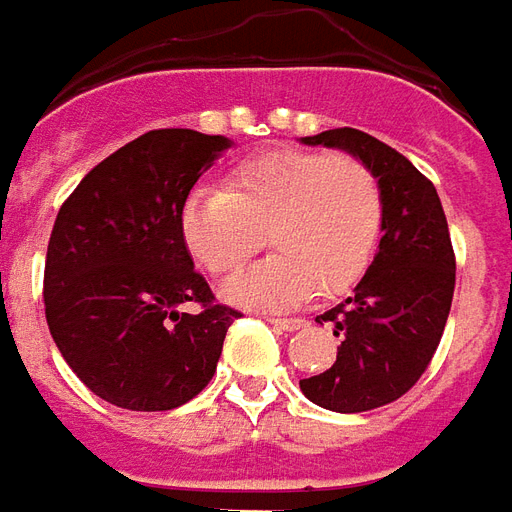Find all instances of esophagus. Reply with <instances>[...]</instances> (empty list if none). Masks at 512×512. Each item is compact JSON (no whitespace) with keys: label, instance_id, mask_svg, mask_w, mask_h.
Masks as SVG:
<instances>
[{"label":"esophagus","instance_id":"34e87169","mask_svg":"<svg viewBox=\"0 0 512 512\" xmlns=\"http://www.w3.org/2000/svg\"><path fill=\"white\" fill-rule=\"evenodd\" d=\"M267 322H270L275 330H283V333H294V330H300L302 324H305V319H275V316H270Z\"/></svg>","mask_w":512,"mask_h":512}]
</instances>
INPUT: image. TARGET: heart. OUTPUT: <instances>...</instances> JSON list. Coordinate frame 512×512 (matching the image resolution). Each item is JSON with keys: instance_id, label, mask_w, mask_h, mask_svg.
<instances>
[{"instance_id": "heart-1", "label": "heart", "mask_w": 512, "mask_h": 512, "mask_svg": "<svg viewBox=\"0 0 512 512\" xmlns=\"http://www.w3.org/2000/svg\"><path fill=\"white\" fill-rule=\"evenodd\" d=\"M382 229V185L352 152L270 149L226 174L223 190L182 201L179 234L212 275H229L264 245L270 259L234 275L223 294L248 308H289L322 286L349 289L371 261Z\"/></svg>"}]
</instances>
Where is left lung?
Segmentation results:
<instances>
[{"instance_id":"obj_1","label":"left lung","mask_w":512,"mask_h":512,"mask_svg":"<svg viewBox=\"0 0 512 512\" xmlns=\"http://www.w3.org/2000/svg\"><path fill=\"white\" fill-rule=\"evenodd\" d=\"M305 144L363 158L382 185V240L352 297L316 316L341 338L335 363L300 379L308 401L330 412H368L409 393L431 365L455 289V253L434 182L363 130L335 128Z\"/></svg>"}]
</instances>
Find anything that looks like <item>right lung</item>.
Here are the masks:
<instances>
[{
	"mask_svg": "<svg viewBox=\"0 0 512 512\" xmlns=\"http://www.w3.org/2000/svg\"><path fill=\"white\" fill-rule=\"evenodd\" d=\"M226 147L229 138L199 130H149L98 163L59 210L43 275L48 330L108 404L177 409L218 368L240 311L215 302L193 270L179 210Z\"/></svg>",
	"mask_w": 512,
	"mask_h": 512,
	"instance_id": "1",
	"label": "right lung"
}]
</instances>
